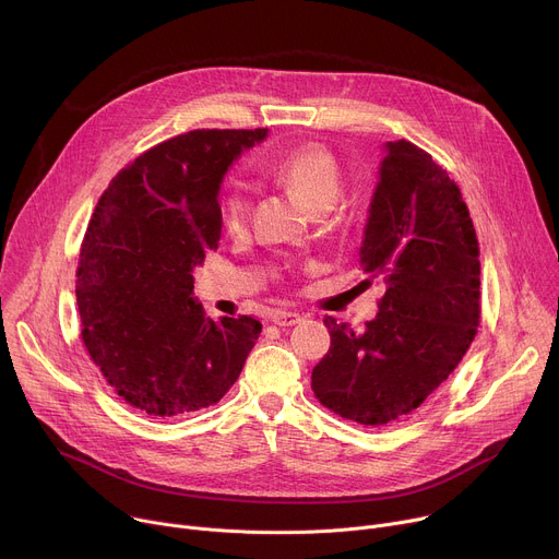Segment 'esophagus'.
<instances>
[{"label":"esophagus","mask_w":559,"mask_h":559,"mask_svg":"<svg viewBox=\"0 0 559 559\" xmlns=\"http://www.w3.org/2000/svg\"><path fill=\"white\" fill-rule=\"evenodd\" d=\"M272 321H274V325H278V328H292V325L300 323V313L287 311V309H276V311L272 313Z\"/></svg>","instance_id":"1"}]
</instances>
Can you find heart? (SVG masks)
I'll use <instances>...</instances> for the list:
<instances>
[{"label":"heart","instance_id":"obj_1","mask_svg":"<svg viewBox=\"0 0 559 559\" xmlns=\"http://www.w3.org/2000/svg\"><path fill=\"white\" fill-rule=\"evenodd\" d=\"M261 173L289 190L311 212L332 210L345 188L336 156L318 143H305L263 164ZM221 221L229 234H243L250 221V201L241 188H231L221 201Z\"/></svg>","mask_w":559,"mask_h":559}]
</instances>
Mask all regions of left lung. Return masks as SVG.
Segmentation results:
<instances>
[{
	"mask_svg": "<svg viewBox=\"0 0 559 559\" xmlns=\"http://www.w3.org/2000/svg\"><path fill=\"white\" fill-rule=\"evenodd\" d=\"M382 150L360 267L386 289L362 332L325 318L332 345L311 371L321 405L365 427L414 414L480 325V248L460 188L405 139Z\"/></svg>",
	"mask_w": 559,
	"mask_h": 559,
	"instance_id": "8db88e82",
	"label": "left lung"
}]
</instances>
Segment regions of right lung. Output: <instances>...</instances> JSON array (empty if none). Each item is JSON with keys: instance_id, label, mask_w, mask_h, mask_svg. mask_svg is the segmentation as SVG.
Returning a JSON list of instances; mask_svg holds the SVG:
<instances>
[{"instance_id": "right-lung-1", "label": "right lung", "mask_w": 559, "mask_h": 559, "mask_svg": "<svg viewBox=\"0 0 559 559\" xmlns=\"http://www.w3.org/2000/svg\"><path fill=\"white\" fill-rule=\"evenodd\" d=\"M267 128L192 130L136 156L102 194L82 243V338L108 384L152 418L216 405L261 334L252 316L205 318L194 267L218 248V190Z\"/></svg>"}]
</instances>
